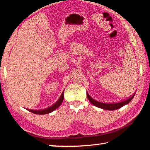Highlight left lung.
I'll list each match as a JSON object with an SVG mask.
<instances>
[{
    "label": "left lung",
    "mask_w": 150,
    "mask_h": 150,
    "mask_svg": "<svg viewBox=\"0 0 150 150\" xmlns=\"http://www.w3.org/2000/svg\"><path fill=\"white\" fill-rule=\"evenodd\" d=\"M87 98H88V100H89L93 105H95V106H97V107H98V108L105 109V110H116V109L121 108L122 106L126 105H127V104H128L129 103H130V101L132 100V98L134 97V96H132L131 98H129V99L126 100L125 101H123V102L119 103L106 104V103H103L98 102V101L93 99V98H91L89 95H88V94H87Z\"/></svg>",
    "instance_id": "1"
}]
</instances>
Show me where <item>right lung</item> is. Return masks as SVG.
<instances>
[{
  "label": "right lung",
  "mask_w": 150,
  "mask_h": 150,
  "mask_svg": "<svg viewBox=\"0 0 150 150\" xmlns=\"http://www.w3.org/2000/svg\"><path fill=\"white\" fill-rule=\"evenodd\" d=\"M62 100H59V101H57V102L55 103L54 105H53L52 106H51V107L48 108L47 109H44V110H30V111H31V112H34L35 114H38V115H45V114L52 112L55 110L57 108L59 107L61 105V103H62Z\"/></svg>",
  "instance_id": "right-lung-1"
}]
</instances>
